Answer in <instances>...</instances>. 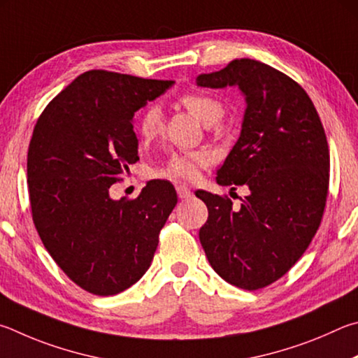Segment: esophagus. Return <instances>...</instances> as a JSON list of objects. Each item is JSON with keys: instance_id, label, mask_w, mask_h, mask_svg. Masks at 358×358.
I'll return each mask as SVG.
<instances>
[{"instance_id": "1", "label": "esophagus", "mask_w": 358, "mask_h": 358, "mask_svg": "<svg viewBox=\"0 0 358 358\" xmlns=\"http://www.w3.org/2000/svg\"><path fill=\"white\" fill-rule=\"evenodd\" d=\"M176 192H178L179 199H189V198H192V192H190L189 187H185V185H178V187H176Z\"/></svg>"}]
</instances>
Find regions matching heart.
Wrapping results in <instances>:
<instances>
[{"label": "heart", "mask_w": 358, "mask_h": 358, "mask_svg": "<svg viewBox=\"0 0 358 358\" xmlns=\"http://www.w3.org/2000/svg\"><path fill=\"white\" fill-rule=\"evenodd\" d=\"M187 111H190L198 121L204 125L217 124L224 115L223 105L217 99L206 96V94H187L180 99ZM162 111L157 106H150L143 113L138 122V131L144 141H150L159 135L162 129ZM210 163L208 152H180L173 154L162 168L157 169L154 176L168 180H195L201 174V169Z\"/></svg>", "instance_id": "heart-1"}]
</instances>
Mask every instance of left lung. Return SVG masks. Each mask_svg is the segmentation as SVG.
<instances>
[{
  "instance_id": "left-lung-1",
  "label": "left lung",
  "mask_w": 358,
  "mask_h": 358,
  "mask_svg": "<svg viewBox=\"0 0 358 358\" xmlns=\"http://www.w3.org/2000/svg\"><path fill=\"white\" fill-rule=\"evenodd\" d=\"M196 85L237 86L245 97L241 136L217 169V184L250 190L241 208L196 192L209 210L199 242L224 281L261 289L296 264L321 224L329 190L327 138L303 87L264 62L234 59L222 71L201 73Z\"/></svg>"
}]
</instances>
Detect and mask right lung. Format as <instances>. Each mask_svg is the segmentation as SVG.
Returning a JSON list of instances; mask_svg holds the SVG:
<instances>
[{
	"mask_svg": "<svg viewBox=\"0 0 358 358\" xmlns=\"http://www.w3.org/2000/svg\"><path fill=\"white\" fill-rule=\"evenodd\" d=\"M173 85L90 71L37 119L27 166L36 229L67 277L96 296H115L146 273L178 203L168 180H149L130 201L110 196L138 160L135 113Z\"/></svg>",
	"mask_w": 358,
	"mask_h": 358,
	"instance_id": "obj_1",
	"label": "right lung"
}]
</instances>
